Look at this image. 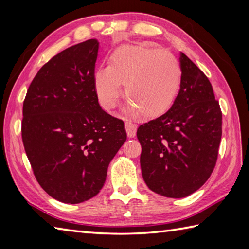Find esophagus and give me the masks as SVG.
<instances>
[{
  "instance_id": "esophagus-1",
  "label": "esophagus",
  "mask_w": 249,
  "mask_h": 249,
  "mask_svg": "<svg viewBox=\"0 0 249 249\" xmlns=\"http://www.w3.org/2000/svg\"><path fill=\"white\" fill-rule=\"evenodd\" d=\"M125 131L129 138H134L136 134V125L132 124L131 121H126L125 123Z\"/></svg>"
}]
</instances>
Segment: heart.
<instances>
[{"label": "heart", "instance_id": "heart-1", "mask_svg": "<svg viewBox=\"0 0 249 249\" xmlns=\"http://www.w3.org/2000/svg\"><path fill=\"white\" fill-rule=\"evenodd\" d=\"M181 82L178 60L167 50L148 45H124L116 48L107 68L95 71L93 83L98 101L104 110L114 109L124 85V98L134 106L133 114L154 118L173 105Z\"/></svg>", "mask_w": 249, "mask_h": 249}]
</instances>
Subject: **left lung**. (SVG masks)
I'll return each mask as SVG.
<instances>
[{"label":"left lung","mask_w":249,"mask_h":249,"mask_svg":"<svg viewBox=\"0 0 249 249\" xmlns=\"http://www.w3.org/2000/svg\"><path fill=\"white\" fill-rule=\"evenodd\" d=\"M180 89L171 108L141 124L142 175L148 188L184 197L204 185L218 158L222 113L205 74L180 53Z\"/></svg>","instance_id":"8db88e82"}]
</instances>
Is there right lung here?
Here are the masks:
<instances>
[{
  "label": "right lung",
  "instance_id": "add662e5",
  "mask_svg": "<svg viewBox=\"0 0 249 249\" xmlns=\"http://www.w3.org/2000/svg\"><path fill=\"white\" fill-rule=\"evenodd\" d=\"M99 43L88 39L53 55L23 101L21 136L39 186L63 203L93 197L126 140L124 121L101 108L94 90Z\"/></svg>",
  "mask_w": 249,
  "mask_h": 249
}]
</instances>
